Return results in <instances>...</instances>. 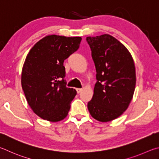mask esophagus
<instances>
[{
	"label": "esophagus",
	"mask_w": 159,
	"mask_h": 159,
	"mask_svg": "<svg viewBox=\"0 0 159 159\" xmlns=\"http://www.w3.org/2000/svg\"><path fill=\"white\" fill-rule=\"evenodd\" d=\"M76 91H77V93H80V92H81V91H82V89H80V88H77V89H76Z\"/></svg>",
	"instance_id": "34e87169"
}]
</instances>
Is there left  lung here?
<instances>
[{"mask_svg": "<svg viewBox=\"0 0 159 159\" xmlns=\"http://www.w3.org/2000/svg\"><path fill=\"white\" fill-rule=\"evenodd\" d=\"M87 40L97 73L88 110L96 120L112 121L126 110L133 98L136 84L134 61L126 47L109 34L89 36Z\"/></svg>", "mask_w": 159, "mask_h": 159, "instance_id": "obj_1", "label": "left lung"}]
</instances>
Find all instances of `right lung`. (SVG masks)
<instances>
[{"mask_svg": "<svg viewBox=\"0 0 159 159\" xmlns=\"http://www.w3.org/2000/svg\"><path fill=\"white\" fill-rule=\"evenodd\" d=\"M81 40V37L47 35L27 54L21 87L28 104L40 118L57 122L68 115L77 91L66 87L63 61L77 51Z\"/></svg>", "mask_w": 159, "mask_h": 159, "instance_id": "1", "label": "right lung"}]
</instances>
